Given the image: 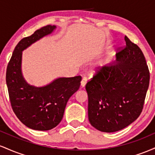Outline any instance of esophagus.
<instances>
[{
    "label": "esophagus",
    "instance_id": "34e87169",
    "mask_svg": "<svg viewBox=\"0 0 155 155\" xmlns=\"http://www.w3.org/2000/svg\"><path fill=\"white\" fill-rule=\"evenodd\" d=\"M87 82V79L86 77H84L82 79H81V87H84L86 85Z\"/></svg>",
    "mask_w": 155,
    "mask_h": 155
}]
</instances>
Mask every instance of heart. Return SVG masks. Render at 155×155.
<instances>
[{"instance_id":"b5f03b06","label":"heart","mask_w":155,"mask_h":155,"mask_svg":"<svg viewBox=\"0 0 155 155\" xmlns=\"http://www.w3.org/2000/svg\"><path fill=\"white\" fill-rule=\"evenodd\" d=\"M103 65H104V62L103 61H97V63H95V65L97 67H101V66H102Z\"/></svg>"}]
</instances>
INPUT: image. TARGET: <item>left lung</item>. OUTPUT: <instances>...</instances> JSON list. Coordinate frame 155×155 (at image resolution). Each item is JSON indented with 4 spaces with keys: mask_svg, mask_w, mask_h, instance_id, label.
<instances>
[{
    "mask_svg": "<svg viewBox=\"0 0 155 155\" xmlns=\"http://www.w3.org/2000/svg\"><path fill=\"white\" fill-rule=\"evenodd\" d=\"M124 41L116 62L97 70L86 84L89 121L101 132L128 126L140 116L144 104L150 79L148 65L140 48L126 35Z\"/></svg>",
    "mask_w": 155,
    "mask_h": 155,
    "instance_id": "left-lung-1",
    "label": "left lung"
}]
</instances>
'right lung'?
Masks as SVG:
<instances>
[{
    "instance_id": "1",
    "label": "right lung",
    "mask_w": 155,
    "mask_h": 155,
    "mask_svg": "<svg viewBox=\"0 0 155 155\" xmlns=\"http://www.w3.org/2000/svg\"><path fill=\"white\" fill-rule=\"evenodd\" d=\"M55 25L44 26L16 46L6 69V80L12 109L25 125L35 130H49L63 119L67 102L79 90L81 76L58 78L44 87L27 83L21 71L22 51L50 34Z\"/></svg>"
}]
</instances>
